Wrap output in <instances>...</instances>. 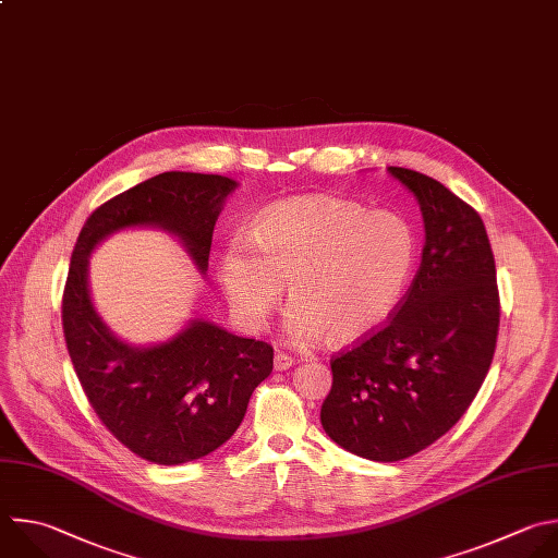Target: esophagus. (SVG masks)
Instances as JSON below:
<instances>
[{"label": "esophagus", "instance_id": "34e87169", "mask_svg": "<svg viewBox=\"0 0 558 558\" xmlns=\"http://www.w3.org/2000/svg\"><path fill=\"white\" fill-rule=\"evenodd\" d=\"M291 365H293V359L289 354L276 352V356H274V369H276V373H284V369H289Z\"/></svg>", "mask_w": 558, "mask_h": 558}]
</instances>
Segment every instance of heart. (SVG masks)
I'll use <instances>...</instances> for the list:
<instances>
[{
  "label": "heart",
  "instance_id": "obj_1",
  "mask_svg": "<svg viewBox=\"0 0 558 558\" xmlns=\"http://www.w3.org/2000/svg\"><path fill=\"white\" fill-rule=\"evenodd\" d=\"M416 256V234L403 217L330 195H302L265 208L252 223L250 243H226L217 276L245 328H263L289 284V337L345 345L388 322Z\"/></svg>",
  "mask_w": 558,
  "mask_h": 558
}]
</instances>
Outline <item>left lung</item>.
<instances>
[{"instance_id": "obj_1", "label": "left lung", "mask_w": 558, "mask_h": 558, "mask_svg": "<svg viewBox=\"0 0 558 558\" xmlns=\"http://www.w3.org/2000/svg\"><path fill=\"white\" fill-rule=\"evenodd\" d=\"M388 172L421 206V269L390 324L330 361L319 414L332 442L375 462L410 458L462 418L499 330L495 258L480 215L423 172Z\"/></svg>"}]
</instances>
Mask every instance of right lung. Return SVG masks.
Here are the masks:
<instances>
[{"label": "right lung", "mask_w": 558, "mask_h": 558, "mask_svg": "<svg viewBox=\"0 0 558 558\" xmlns=\"http://www.w3.org/2000/svg\"><path fill=\"white\" fill-rule=\"evenodd\" d=\"M236 189L223 174H155L92 213L72 254L63 332L76 377L105 427L155 464L193 462L226 445L252 392L271 375L274 348L202 317L163 341L129 343L92 300L89 258L122 230L153 228L181 243L206 276L215 223Z\"/></svg>", "instance_id": "1"}]
</instances>
